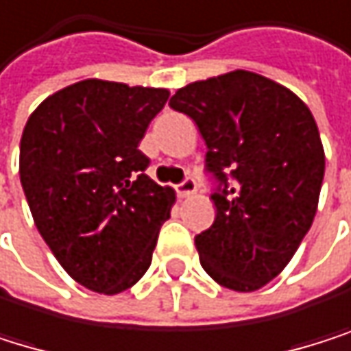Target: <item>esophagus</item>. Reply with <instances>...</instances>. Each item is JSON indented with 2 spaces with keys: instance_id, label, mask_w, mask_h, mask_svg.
<instances>
[{
  "instance_id": "1",
  "label": "esophagus",
  "mask_w": 351,
  "mask_h": 351,
  "mask_svg": "<svg viewBox=\"0 0 351 351\" xmlns=\"http://www.w3.org/2000/svg\"><path fill=\"white\" fill-rule=\"evenodd\" d=\"M178 195L182 197V199H186V197H192V195H195V192H197V182L195 180H184L182 184H178Z\"/></svg>"
}]
</instances>
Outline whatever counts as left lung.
I'll use <instances>...</instances> for the list:
<instances>
[{"mask_svg": "<svg viewBox=\"0 0 351 351\" xmlns=\"http://www.w3.org/2000/svg\"><path fill=\"white\" fill-rule=\"evenodd\" d=\"M169 106L197 123L219 182L215 219L195 239L201 266L226 289L257 291L285 270L318 209L314 114L289 87L243 69L180 87Z\"/></svg>", "mask_w": 351, "mask_h": 351, "instance_id": "1", "label": "left lung"}]
</instances>
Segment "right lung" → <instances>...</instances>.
<instances>
[{"instance_id": "right-lung-1", "label": "right lung", "mask_w": 351, "mask_h": 351, "mask_svg": "<svg viewBox=\"0 0 351 351\" xmlns=\"http://www.w3.org/2000/svg\"><path fill=\"white\" fill-rule=\"evenodd\" d=\"M165 87L83 79L47 96L21 138L19 173L39 234L66 274L117 295L150 266L176 190L138 150Z\"/></svg>"}]
</instances>
